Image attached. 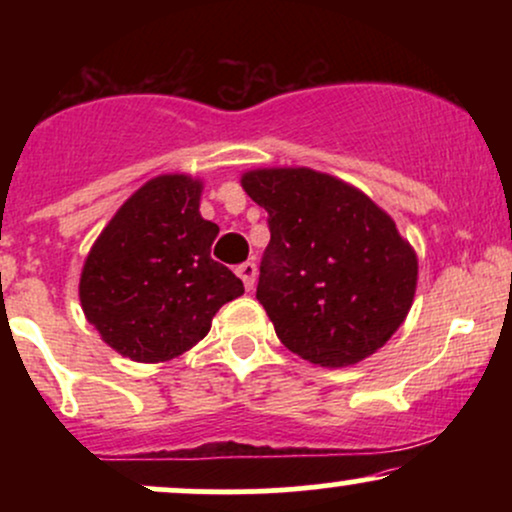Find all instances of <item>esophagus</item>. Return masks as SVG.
Here are the masks:
<instances>
[{"label": "esophagus", "instance_id": "obj_1", "mask_svg": "<svg viewBox=\"0 0 512 512\" xmlns=\"http://www.w3.org/2000/svg\"><path fill=\"white\" fill-rule=\"evenodd\" d=\"M236 274L240 276V279H243V284H245V289H252V286H255V281H257V264L255 262H243L240 264V267L236 269Z\"/></svg>", "mask_w": 512, "mask_h": 512}]
</instances>
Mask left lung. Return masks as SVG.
Listing matches in <instances>:
<instances>
[{"label":"left lung","instance_id":"obj_1","mask_svg":"<svg viewBox=\"0 0 512 512\" xmlns=\"http://www.w3.org/2000/svg\"><path fill=\"white\" fill-rule=\"evenodd\" d=\"M240 185L269 214L257 301L286 349L354 366L399 330L419 262L395 221L349 182L310 168H257Z\"/></svg>","mask_w":512,"mask_h":512}]
</instances>
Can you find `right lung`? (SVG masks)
<instances>
[{
	"label": "right lung",
	"instance_id": "right-lung-1",
	"mask_svg": "<svg viewBox=\"0 0 512 512\" xmlns=\"http://www.w3.org/2000/svg\"><path fill=\"white\" fill-rule=\"evenodd\" d=\"M202 182L158 175L117 209L81 269L86 320L117 354L158 363L207 337L243 281L211 260L219 226L199 214Z\"/></svg>",
	"mask_w": 512,
	"mask_h": 512
}]
</instances>
